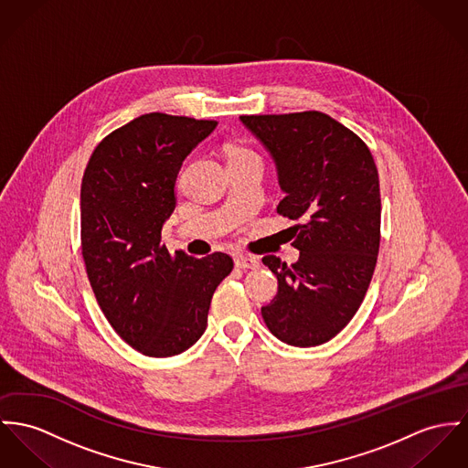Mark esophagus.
Wrapping results in <instances>:
<instances>
[{
    "instance_id": "esophagus-1",
    "label": "esophagus",
    "mask_w": 468,
    "mask_h": 468,
    "mask_svg": "<svg viewBox=\"0 0 468 468\" xmlns=\"http://www.w3.org/2000/svg\"><path fill=\"white\" fill-rule=\"evenodd\" d=\"M235 267H239V269H242V271H250V269H258L260 263H258L254 258H251V256L240 254V256L235 258Z\"/></svg>"
}]
</instances>
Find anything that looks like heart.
<instances>
[{
	"label": "heart",
	"mask_w": 468,
	"mask_h": 468,
	"mask_svg": "<svg viewBox=\"0 0 468 468\" xmlns=\"http://www.w3.org/2000/svg\"><path fill=\"white\" fill-rule=\"evenodd\" d=\"M258 156L252 149L248 145L242 144H229L226 147V160L228 162H237V160H246V158H252Z\"/></svg>",
	"instance_id": "obj_1"
}]
</instances>
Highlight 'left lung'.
Returning a JSON list of instances; mask_svg holds the SVG:
<instances>
[{"label":"left lung","mask_w":468,"mask_h":468,"mask_svg":"<svg viewBox=\"0 0 468 468\" xmlns=\"http://www.w3.org/2000/svg\"><path fill=\"white\" fill-rule=\"evenodd\" d=\"M271 151L285 197L278 214L295 220L292 265L269 254L278 293L261 306L282 342L312 347L336 336L358 312L381 240V194L372 153L360 137L317 110L240 115Z\"/></svg>","instance_id":"left-lung-1"}]
</instances>
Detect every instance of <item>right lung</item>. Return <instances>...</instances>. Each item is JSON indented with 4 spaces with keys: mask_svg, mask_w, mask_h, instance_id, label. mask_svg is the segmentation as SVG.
I'll list each match as a JSON object with an SVG mask.
<instances>
[{
    "mask_svg": "<svg viewBox=\"0 0 468 468\" xmlns=\"http://www.w3.org/2000/svg\"><path fill=\"white\" fill-rule=\"evenodd\" d=\"M217 121L145 113L96 145L81 180V256L115 333L153 358L180 355L205 333L212 295L231 272L226 252H169L162 226L175 212L186 154Z\"/></svg>",
    "mask_w": 468,
    "mask_h": 468,
    "instance_id": "obj_1",
    "label": "right lung"
}]
</instances>
